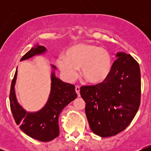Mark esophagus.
<instances>
[{"mask_svg": "<svg viewBox=\"0 0 151 151\" xmlns=\"http://www.w3.org/2000/svg\"><path fill=\"white\" fill-rule=\"evenodd\" d=\"M75 91L77 93V96H80V92H79L80 91V87L79 86H75Z\"/></svg>", "mask_w": 151, "mask_h": 151, "instance_id": "1", "label": "esophagus"}]
</instances>
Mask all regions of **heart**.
Listing matches in <instances>:
<instances>
[{
	"instance_id": "b5f03b06",
	"label": "heart",
	"mask_w": 151,
	"mask_h": 151,
	"mask_svg": "<svg viewBox=\"0 0 151 151\" xmlns=\"http://www.w3.org/2000/svg\"><path fill=\"white\" fill-rule=\"evenodd\" d=\"M57 65L68 79H74L80 67V74L89 84L103 82L112 68V58L109 50L97 45L81 43L71 47L65 55L57 59Z\"/></svg>"
}]
</instances>
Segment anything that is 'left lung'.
Masks as SVG:
<instances>
[{"label":"left lung","instance_id":"obj_1","mask_svg":"<svg viewBox=\"0 0 151 151\" xmlns=\"http://www.w3.org/2000/svg\"><path fill=\"white\" fill-rule=\"evenodd\" d=\"M116 57L105 81L80 88L90 129L101 137L113 136L124 131L141 104L139 65L131 55L119 52Z\"/></svg>","mask_w":151,"mask_h":151}]
</instances>
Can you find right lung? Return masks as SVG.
I'll return each mask as SVG.
<instances>
[{
  "label": "right lung",
  "mask_w": 151,
  "mask_h": 151,
  "mask_svg": "<svg viewBox=\"0 0 151 151\" xmlns=\"http://www.w3.org/2000/svg\"><path fill=\"white\" fill-rule=\"evenodd\" d=\"M46 51L44 46L37 45L32 48L21 58L22 60L32 58ZM53 69L56 67L52 65ZM18 70L11 83L10 91V106L12 114L17 125L20 129L34 139L42 142L50 141L60 135L58 118L65 107L77 98L75 87L70 84L65 83L56 78L52 72L51 76V91L47 102L43 108L35 113H29L20 106L17 101L14 86L16 81Z\"/></svg>",
  "instance_id": "add662e5"
}]
</instances>
